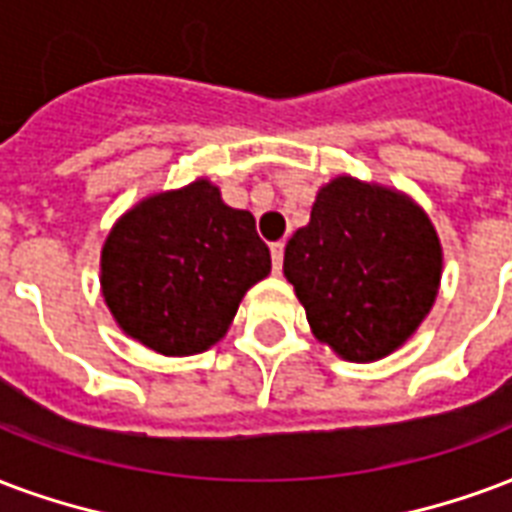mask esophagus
<instances>
[{"mask_svg": "<svg viewBox=\"0 0 512 512\" xmlns=\"http://www.w3.org/2000/svg\"><path fill=\"white\" fill-rule=\"evenodd\" d=\"M271 260H274L276 274H282V263H285V244L282 241L271 244Z\"/></svg>", "mask_w": 512, "mask_h": 512, "instance_id": "esophagus-1", "label": "esophagus"}]
</instances>
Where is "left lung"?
<instances>
[{"mask_svg":"<svg viewBox=\"0 0 512 512\" xmlns=\"http://www.w3.org/2000/svg\"><path fill=\"white\" fill-rule=\"evenodd\" d=\"M442 249L429 217L393 189L355 179L317 192L285 249V276L320 342L377 361L410 339L437 298Z\"/></svg>","mask_w":512,"mask_h":512,"instance_id":"8db88e82","label":"left lung"}]
</instances>
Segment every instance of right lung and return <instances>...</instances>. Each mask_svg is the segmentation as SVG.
Wrapping results in <instances>:
<instances>
[{
    "label": "right lung",
    "mask_w": 512,
    "mask_h": 512,
    "mask_svg": "<svg viewBox=\"0 0 512 512\" xmlns=\"http://www.w3.org/2000/svg\"><path fill=\"white\" fill-rule=\"evenodd\" d=\"M271 271L255 217L206 179L143 200L102 246V295L116 323L162 355L217 344L249 287Z\"/></svg>",
    "instance_id": "1"
}]
</instances>
